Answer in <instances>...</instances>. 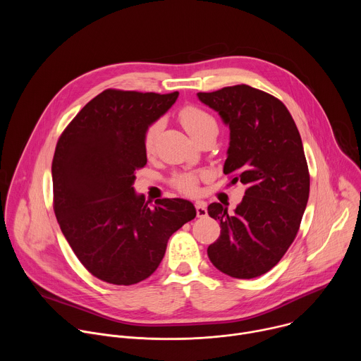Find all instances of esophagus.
<instances>
[{
  "mask_svg": "<svg viewBox=\"0 0 361 361\" xmlns=\"http://www.w3.org/2000/svg\"><path fill=\"white\" fill-rule=\"evenodd\" d=\"M195 213H197V217L200 219L207 217V209H205L204 202H195Z\"/></svg>",
  "mask_w": 361,
  "mask_h": 361,
  "instance_id": "esophagus-1",
  "label": "esophagus"
}]
</instances>
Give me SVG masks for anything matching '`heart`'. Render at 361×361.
<instances>
[{"mask_svg":"<svg viewBox=\"0 0 361 361\" xmlns=\"http://www.w3.org/2000/svg\"><path fill=\"white\" fill-rule=\"evenodd\" d=\"M178 120L185 128V131L195 141L201 140L202 137L209 134H217L219 131V124L213 117V114L194 104H187L181 107L178 111ZM161 130H163L161 120L154 121L147 127L142 138V148H144L145 156L149 157L156 152L157 141ZM201 178H204V173H183V174H176L171 178L170 184L181 194L194 195L198 191V184Z\"/></svg>","mask_w":361,"mask_h":361,"instance_id":"heart-1","label":"heart"}]
</instances>
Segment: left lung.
Segmentation results:
<instances>
[{
    "instance_id": "8db88e82",
    "label": "left lung",
    "mask_w": 361,
    "mask_h": 361,
    "mask_svg": "<svg viewBox=\"0 0 361 361\" xmlns=\"http://www.w3.org/2000/svg\"><path fill=\"white\" fill-rule=\"evenodd\" d=\"M198 98L230 127L224 174L247 190L233 214L220 202L207 207L220 223L209 259L234 279L270 271L294 241L310 192V173L297 126L274 95L240 84Z\"/></svg>"
}]
</instances>
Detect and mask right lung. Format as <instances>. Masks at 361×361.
<instances>
[{
    "label": "right lung",
    "instance_id": "obj_1",
    "mask_svg": "<svg viewBox=\"0 0 361 361\" xmlns=\"http://www.w3.org/2000/svg\"><path fill=\"white\" fill-rule=\"evenodd\" d=\"M177 97L104 90L59 138L51 166L54 213L80 263L101 281L148 279L171 234L195 217L187 200L161 198L151 209L133 188L135 171L147 164L144 133Z\"/></svg>",
    "mask_w": 361,
    "mask_h": 361
}]
</instances>
